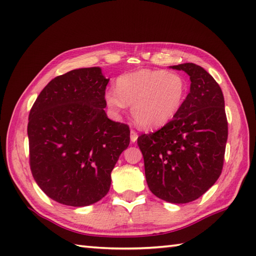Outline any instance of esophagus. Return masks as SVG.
Instances as JSON below:
<instances>
[{"label":"esophagus","instance_id":"obj_1","mask_svg":"<svg viewBox=\"0 0 256 256\" xmlns=\"http://www.w3.org/2000/svg\"><path fill=\"white\" fill-rule=\"evenodd\" d=\"M130 136H131V140L134 143V142H136L138 135L136 132L134 131V130H131V133H130Z\"/></svg>","mask_w":256,"mask_h":256}]
</instances>
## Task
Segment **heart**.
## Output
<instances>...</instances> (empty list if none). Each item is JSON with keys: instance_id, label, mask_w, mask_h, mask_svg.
Listing matches in <instances>:
<instances>
[{"instance_id": "b5f03b06", "label": "heart", "mask_w": 256, "mask_h": 256, "mask_svg": "<svg viewBox=\"0 0 256 256\" xmlns=\"http://www.w3.org/2000/svg\"><path fill=\"white\" fill-rule=\"evenodd\" d=\"M187 91V80L180 74L142 69L120 76L116 89L106 90L104 101L116 116L132 104L135 122L152 128L166 124L176 116Z\"/></svg>"}]
</instances>
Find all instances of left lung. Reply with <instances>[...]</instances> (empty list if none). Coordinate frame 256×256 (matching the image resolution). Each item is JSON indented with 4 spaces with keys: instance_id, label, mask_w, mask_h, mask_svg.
Returning <instances> with one entry per match:
<instances>
[{
    "instance_id": "left-lung-1",
    "label": "left lung",
    "mask_w": 256,
    "mask_h": 256,
    "mask_svg": "<svg viewBox=\"0 0 256 256\" xmlns=\"http://www.w3.org/2000/svg\"><path fill=\"white\" fill-rule=\"evenodd\" d=\"M190 77V92L180 110L162 128L142 134L138 145L145 177L156 197L187 204L218 180L224 162L228 121L220 86L192 62L172 66Z\"/></svg>"
}]
</instances>
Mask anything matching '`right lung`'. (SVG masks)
<instances>
[{"instance_id": "add662e5", "label": "right lung", "mask_w": 256, "mask_h": 256, "mask_svg": "<svg viewBox=\"0 0 256 256\" xmlns=\"http://www.w3.org/2000/svg\"><path fill=\"white\" fill-rule=\"evenodd\" d=\"M108 82L99 67L72 70L54 78L30 108L32 175L62 204L84 206L104 197L111 172L130 144L128 125L103 110Z\"/></svg>"}]
</instances>
